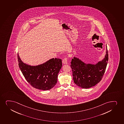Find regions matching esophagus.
Here are the masks:
<instances>
[{
	"label": "esophagus",
	"mask_w": 124,
	"mask_h": 124,
	"mask_svg": "<svg viewBox=\"0 0 124 124\" xmlns=\"http://www.w3.org/2000/svg\"><path fill=\"white\" fill-rule=\"evenodd\" d=\"M68 59V58L67 57H65L63 59L62 62H63V63L65 64H67Z\"/></svg>",
	"instance_id": "obj_1"
}]
</instances>
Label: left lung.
<instances>
[{"instance_id": "left-lung-1", "label": "left lung", "mask_w": 124, "mask_h": 124, "mask_svg": "<svg viewBox=\"0 0 124 124\" xmlns=\"http://www.w3.org/2000/svg\"><path fill=\"white\" fill-rule=\"evenodd\" d=\"M105 58L95 65L85 64L78 58H72L70 64L74 82L77 86L88 89L95 86L103 78L108 61L107 49Z\"/></svg>"}]
</instances>
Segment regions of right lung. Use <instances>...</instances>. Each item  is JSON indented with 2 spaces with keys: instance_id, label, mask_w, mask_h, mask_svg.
Listing matches in <instances>:
<instances>
[{
  "instance_id": "1",
  "label": "right lung",
  "mask_w": 124,
  "mask_h": 124,
  "mask_svg": "<svg viewBox=\"0 0 124 124\" xmlns=\"http://www.w3.org/2000/svg\"><path fill=\"white\" fill-rule=\"evenodd\" d=\"M19 67L29 84L35 89L43 90H50L57 82L58 73L62 67V60L52 58L37 66H31L20 60L17 53Z\"/></svg>"
}]
</instances>
